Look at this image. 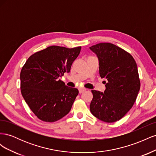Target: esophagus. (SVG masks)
Returning a JSON list of instances; mask_svg holds the SVG:
<instances>
[{"mask_svg":"<svg viewBox=\"0 0 156 156\" xmlns=\"http://www.w3.org/2000/svg\"><path fill=\"white\" fill-rule=\"evenodd\" d=\"M85 91H86L85 88H79V92L80 94H81V93L85 92Z\"/></svg>","mask_w":156,"mask_h":156,"instance_id":"1","label":"esophagus"}]
</instances>
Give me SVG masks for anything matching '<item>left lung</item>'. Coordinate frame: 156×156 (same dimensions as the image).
I'll return each instance as SVG.
<instances>
[{
	"instance_id": "1",
	"label": "left lung",
	"mask_w": 156,
	"mask_h": 156,
	"mask_svg": "<svg viewBox=\"0 0 156 156\" xmlns=\"http://www.w3.org/2000/svg\"><path fill=\"white\" fill-rule=\"evenodd\" d=\"M97 56L104 92L92 90L90 111L97 119L111 123L121 119L133 107L140 90L138 69L129 53L114 44L100 43L90 48Z\"/></svg>"
}]
</instances>
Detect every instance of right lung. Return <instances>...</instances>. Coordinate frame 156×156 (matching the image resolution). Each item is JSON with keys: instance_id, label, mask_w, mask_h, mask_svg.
Returning <instances> with one entry per match:
<instances>
[{"instance_id": "right-lung-1", "label": "right lung", "mask_w": 156, "mask_h": 156, "mask_svg": "<svg viewBox=\"0 0 156 156\" xmlns=\"http://www.w3.org/2000/svg\"><path fill=\"white\" fill-rule=\"evenodd\" d=\"M81 49L49 46L31 55L22 68V96L41 120L57 121L70 111L79 90L66 86L60 77L69 72Z\"/></svg>"}]
</instances>
